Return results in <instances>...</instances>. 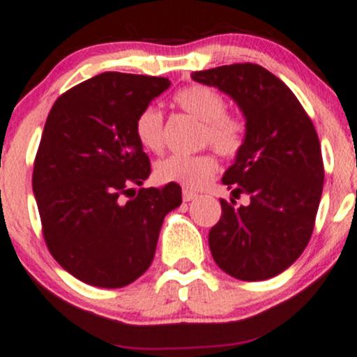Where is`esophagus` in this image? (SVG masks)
<instances>
[{
    "mask_svg": "<svg viewBox=\"0 0 357 357\" xmlns=\"http://www.w3.org/2000/svg\"><path fill=\"white\" fill-rule=\"evenodd\" d=\"M195 198H198V195L191 190H183V199L185 202H193Z\"/></svg>",
    "mask_w": 357,
    "mask_h": 357,
    "instance_id": "1",
    "label": "esophagus"
}]
</instances>
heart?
I'll list each match as a JSON object with an SVG mask.
<instances>
[{
	"label": "heart",
	"mask_w": 357,
	"mask_h": 357,
	"mask_svg": "<svg viewBox=\"0 0 357 357\" xmlns=\"http://www.w3.org/2000/svg\"><path fill=\"white\" fill-rule=\"evenodd\" d=\"M174 103L203 121L202 142L210 144L223 158H236L245 140V123L241 116L225 112V98L211 86L191 84L179 89ZM135 135L147 151L162 149V112L149 105L137 115ZM218 162L210 152L171 154L155 164V176L162 183H178L185 188H202L213 178Z\"/></svg>",
	"instance_id": "1"
}]
</instances>
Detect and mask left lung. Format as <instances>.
<instances>
[{
    "instance_id": "8db88e82",
    "label": "left lung",
    "mask_w": 357,
    "mask_h": 357,
    "mask_svg": "<svg viewBox=\"0 0 357 357\" xmlns=\"http://www.w3.org/2000/svg\"><path fill=\"white\" fill-rule=\"evenodd\" d=\"M191 79L229 95L245 119L244 146L222 183L250 203L220 199L211 256L237 280H269L298 259L312 237L324 188L319 135L291 89L261 66H220Z\"/></svg>"
}]
</instances>
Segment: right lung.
<instances>
[{"instance_id":"obj_1","label":"right lung","mask_w":357,"mask_h":357,"mask_svg":"<svg viewBox=\"0 0 357 357\" xmlns=\"http://www.w3.org/2000/svg\"><path fill=\"white\" fill-rule=\"evenodd\" d=\"M171 86L167 77L103 73L59 96L47 116L32 186L45 244L83 283L121 288L151 266L164 217L181 188H140L151 162L137 115Z\"/></svg>"}]
</instances>
